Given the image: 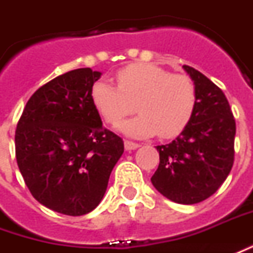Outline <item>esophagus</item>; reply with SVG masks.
I'll use <instances>...</instances> for the list:
<instances>
[{
    "label": "esophagus",
    "mask_w": 253,
    "mask_h": 253,
    "mask_svg": "<svg viewBox=\"0 0 253 253\" xmlns=\"http://www.w3.org/2000/svg\"><path fill=\"white\" fill-rule=\"evenodd\" d=\"M125 148H126L127 151H132V149H137L139 148V144L137 142H132V141H125Z\"/></svg>",
    "instance_id": "1"
}]
</instances>
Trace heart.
I'll return each mask as SVG.
<instances>
[{"label":"heart","instance_id":"1","mask_svg":"<svg viewBox=\"0 0 253 253\" xmlns=\"http://www.w3.org/2000/svg\"><path fill=\"white\" fill-rule=\"evenodd\" d=\"M115 81L116 87L105 81L94 82L90 100L102 121L112 126L135 104L138 115L119 125L128 137L148 138L160 132L163 138H174L193 121L199 98L188 75L152 63H135L118 70Z\"/></svg>","mask_w":253,"mask_h":253}]
</instances>
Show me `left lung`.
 Listing matches in <instances>:
<instances>
[{"instance_id": "8db88e82", "label": "left lung", "mask_w": 253, "mask_h": 253, "mask_svg": "<svg viewBox=\"0 0 253 253\" xmlns=\"http://www.w3.org/2000/svg\"><path fill=\"white\" fill-rule=\"evenodd\" d=\"M197 89V108L172 142L156 146L160 163L151 178L157 192L179 204L212 196L234 163L236 121L225 93L200 71L183 65Z\"/></svg>"}]
</instances>
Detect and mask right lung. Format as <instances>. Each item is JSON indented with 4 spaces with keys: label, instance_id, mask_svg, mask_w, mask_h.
I'll use <instances>...</instances> for the list:
<instances>
[{
    "label": "right lung",
    "instance_id": "add662e5",
    "mask_svg": "<svg viewBox=\"0 0 253 253\" xmlns=\"http://www.w3.org/2000/svg\"><path fill=\"white\" fill-rule=\"evenodd\" d=\"M100 77L78 68L54 78L30 97L16 127V160L28 190L42 206L70 216L100 204L125 151L90 100Z\"/></svg>",
    "mask_w": 253,
    "mask_h": 253
}]
</instances>
